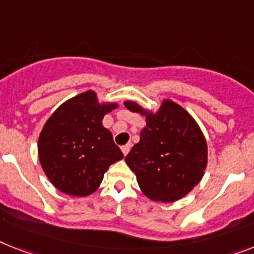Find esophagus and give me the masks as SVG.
Listing matches in <instances>:
<instances>
[{
	"label": "esophagus",
	"mask_w": 254,
	"mask_h": 254,
	"mask_svg": "<svg viewBox=\"0 0 254 254\" xmlns=\"http://www.w3.org/2000/svg\"><path fill=\"white\" fill-rule=\"evenodd\" d=\"M129 149H131V144H126V145L122 146V153L125 154V156H127L129 152Z\"/></svg>",
	"instance_id": "esophagus-1"
}]
</instances>
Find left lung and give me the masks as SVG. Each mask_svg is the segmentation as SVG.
Wrapping results in <instances>:
<instances>
[{
    "mask_svg": "<svg viewBox=\"0 0 254 254\" xmlns=\"http://www.w3.org/2000/svg\"><path fill=\"white\" fill-rule=\"evenodd\" d=\"M125 105L145 117L140 141L126 157L142 193L156 202H174L187 196L207 166V144L200 126L169 98H163L156 112L131 100Z\"/></svg>",
    "mask_w": 254,
    "mask_h": 254,
    "instance_id": "obj_1",
    "label": "left lung"
}]
</instances>
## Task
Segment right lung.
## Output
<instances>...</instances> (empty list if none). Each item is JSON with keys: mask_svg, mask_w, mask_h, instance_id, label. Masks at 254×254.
<instances>
[{"mask_svg": "<svg viewBox=\"0 0 254 254\" xmlns=\"http://www.w3.org/2000/svg\"><path fill=\"white\" fill-rule=\"evenodd\" d=\"M118 102H100L92 89L56 109L40 132L37 153L44 173L61 192L85 197L98 190L109 166L123 158L102 119Z\"/></svg>", "mask_w": 254, "mask_h": 254, "instance_id": "1", "label": "right lung"}]
</instances>
